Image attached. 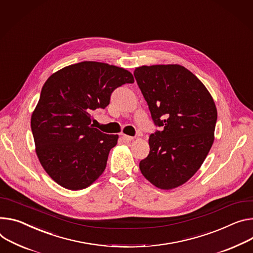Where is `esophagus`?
Masks as SVG:
<instances>
[{
	"mask_svg": "<svg viewBox=\"0 0 253 253\" xmlns=\"http://www.w3.org/2000/svg\"><path fill=\"white\" fill-rule=\"evenodd\" d=\"M133 137H131V136H128V135H122V140L124 141V142H126V143H129V142H131V141H133Z\"/></svg>",
	"mask_w": 253,
	"mask_h": 253,
	"instance_id": "esophagus-1",
	"label": "esophagus"
}]
</instances>
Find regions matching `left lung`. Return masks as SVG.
<instances>
[{"instance_id":"left-lung-1","label":"left lung","mask_w":253,"mask_h":253,"mask_svg":"<svg viewBox=\"0 0 253 253\" xmlns=\"http://www.w3.org/2000/svg\"><path fill=\"white\" fill-rule=\"evenodd\" d=\"M134 77L154 123L163 127L150 135V151L139 169L156 188L175 189L199 170L213 145L215 102L204 84L178 64L142 65Z\"/></svg>"}]
</instances>
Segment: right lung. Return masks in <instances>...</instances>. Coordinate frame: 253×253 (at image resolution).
Segmentation results:
<instances>
[{
  "label": "right lung",
  "mask_w": 253,
  "mask_h": 253,
  "mask_svg": "<svg viewBox=\"0 0 253 253\" xmlns=\"http://www.w3.org/2000/svg\"><path fill=\"white\" fill-rule=\"evenodd\" d=\"M133 83L125 68L97 61L65 66L45 82L31 129L39 162L59 186L83 190L104 172L119 136L94 128L90 113L105 109L115 88Z\"/></svg>",
  "instance_id": "add662e5"
}]
</instances>
